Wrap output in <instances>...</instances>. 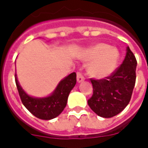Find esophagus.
<instances>
[{
  "label": "esophagus",
  "mask_w": 148,
  "mask_h": 148,
  "mask_svg": "<svg viewBox=\"0 0 148 148\" xmlns=\"http://www.w3.org/2000/svg\"><path fill=\"white\" fill-rule=\"evenodd\" d=\"M85 80V78L84 77L80 74V73H77V82L78 83H81V82H82L83 81Z\"/></svg>",
  "instance_id": "34e87169"
}]
</instances>
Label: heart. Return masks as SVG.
<instances>
[{
    "mask_svg": "<svg viewBox=\"0 0 148 148\" xmlns=\"http://www.w3.org/2000/svg\"><path fill=\"white\" fill-rule=\"evenodd\" d=\"M80 58L90 62L87 71L91 77L104 79L110 76L116 68L119 53L114 47L99 42L85 49L81 54Z\"/></svg>",
    "mask_w": 148,
    "mask_h": 148,
    "instance_id": "heart-1",
    "label": "heart"
}]
</instances>
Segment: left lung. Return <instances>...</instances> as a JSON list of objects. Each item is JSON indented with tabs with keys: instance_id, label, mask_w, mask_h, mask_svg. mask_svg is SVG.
<instances>
[{
	"instance_id": "left-lung-1",
	"label": "left lung",
	"mask_w": 148,
	"mask_h": 148,
	"mask_svg": "<svg viewBox=\"0 0 148 148\" xmlns=\"http://www.w3.org/2000/svg\"><path fill=\"white\" fill-rule=\"evenodd\" d=\"M137 62L135 55L127 47L122 64L107 79H90L93 96L88 105L97 115L110 118L119 114L130 101L135 83Z\"/></svg>"
}]
</instances>
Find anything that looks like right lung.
<instances>
[{"instance_id": "1", "label": "right lung", "mask_w": 148, "mask_h": 148, "mask_svg": "<svg viewBox=\"0 0 148 148\" xmlns=\"http://www.w3.org/2000/svg\"><path fill=\"white\" fill-rule=\"evenodd\" d=\"M16 84L21 101L32 114L41 120H51L57 117L63 111L67 103L69 94L76 84V74L71 73L58 82L55 90L50 95L36 97L28 95L19 83L15 76Z\"/></svg>"}]
</instances>
